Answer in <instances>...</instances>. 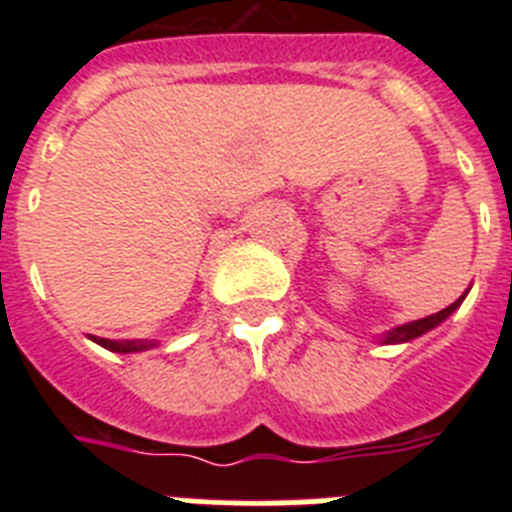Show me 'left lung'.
Here are the masks:
<instances>
[{
    "mask_svg": "<svg viewBox=\"0 0 512 512\" xmlns=\"http://www.w3.org/2000/svg\"><path fill=\"white\" fill-rule=\"evenodd\" d=\"M469 295V289L464 292V295L459 297L456 302H451L449 307H443L441 312H436V315H428V318H420V320H413V323H405V325H395L392 330H387V333H382V336L377 338L379 343H384V346H395V343H410L415 341V338H420L423 333H428V330L438 328V325L443 323V320L449 318L451 312L456 310V307L464 302V297Z\"/></svg>",
    "mask_w": 512,
    "mask_h": 512,
    "instance_id": "left-lung-1",
    "label": "left lung"
}]
</instances>
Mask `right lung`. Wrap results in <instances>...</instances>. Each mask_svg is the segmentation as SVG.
I'll return each instance as SVG.
<instances>
[{"label":"right lung","instance_id":"obj_1","mask_svg":"<svg viewBox=\"0 0 512 512\" xmlns=\"http://www.w3.org/2000/svg\"><path fill=\"white\" fill-rule=\"evenodd\" d=\"M92 341L107 351H115V354H138V351H148V348L156 346L153 341H110V338H92Z\"/></svg>","mask_w":512,"mask_h":512}]
</instances>
